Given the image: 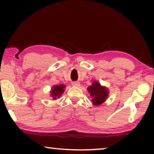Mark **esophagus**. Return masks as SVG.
I'll list each match as a JSON object with an SVG mask.
<instances>
[{"label": "esophagus", "instance_id": "1", "mask_svg": "<svg viewBox=\"0 0 154 154\" xmlns=\"http://www.w3.org/2000/svg\"><path fill=\"white\" fill-rule=\"evenodd\" d=\"M72 85H73V86H76V87H79L80 85V83L77 82H72Z\"/></svg>", "mask_w": 154, "mask_h": 154}]
</instances>
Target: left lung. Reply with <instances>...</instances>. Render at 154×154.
Masks as SVG:
<instances>
[{"mask_svg": "<svg viewBox=\"0 0 154 154\" xmlns=\"http://www.w3.org/2000/svg\"><path fill=\"white\" fill-rule=\"evenodd\" d=\"M87 90L92 98L91 100L96 106L103 103L108 96V90L105 87L102 86L100 83L97 82H94L92 85L88 87Z\"/></svg>", "mask_w": 154, "mask_h": 154, "instance_id": "left-lung-1", "label": "left lung"}]
</instances>
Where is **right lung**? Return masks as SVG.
Listing matches in <instances>:
<instances>
[{
    "label": "right lung",
    "instance_id": "add662e5",
    "mask_svg": "<svg viewBox=\"0 0 154 154\" xmlns=\"http://www.w3.org/2000/svg\"><path fill=\"white\" fill-rule=\"evenodd\" d=\"M65 85L63 84L61 85H54L52 88L51 90V96L53 98V100H56L57 98H58L62 94H63L64 91Z\"/></svg>",
    "mask_w": 154,
    "mask_h": 154
}]
</instances>
